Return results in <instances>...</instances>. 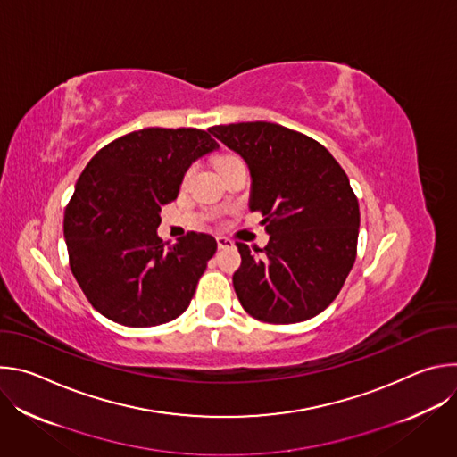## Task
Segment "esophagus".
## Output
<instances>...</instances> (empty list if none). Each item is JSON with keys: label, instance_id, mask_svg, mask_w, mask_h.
Returning a JSON list of instances; mask_svg holds the SVG:
<instances>
[{"label": "esophagus", "instance_id": "34e87169", "mask_svg": "<svg viewBox=\"0 0 457 457\" xmlns=\"http://www.w3.org/2000/svg\"><path fill=\"white\" fill-rule=\"evenodd\" d=\"M217 245L219 249H228V247H233V242L226 237H217Z\"/></svg>", "mask_w": 457, "mask_h": 457}]
</instances>
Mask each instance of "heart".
<instances>
[{"mask_svg":"<svg viewBox=\"0 0 457 457\" xmlns=\"http://www.w3.org/2000/svg\"><path fill=\"white\" fill-rule=\"evenodd\" d=\"M237 159H238V157H235V155H220V157L217 159V168L220 170V168H224L226 164H229V162H233V161H237ZM189 175H191V168L184 173V180H186Z\"/></svg>","mask_w":457,"mask_h":457,"instance_id":"heart-1","label":"heart"}]
</instances>
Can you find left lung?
<instances>
[{"label": "left lung", "instance_id": "left-lung-1", "mask_svg": "<svg viewBox=\"0 0 457 457\" xmlns=\"http://www.w3.org/2000/svg\"><path fill=\"white\" fill-rule=\"evenodd\" d=\"M210 132L247 162L251 212L264 217L270 244L237 242L233 287L242 307L266 323L320 314L340 293L356 260L360 206L349 177L318 141L256 120Z\"/></svg>", "mask_w": 457, "mask_h": 457}]
</instances>
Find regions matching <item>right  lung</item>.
<instances>
[{"label": "right lung", "instance_id": "add662e5", "mask_svg": "<svg viewBox=\"0 0 457 457\" xmlns=\"http://www.w3.org/2000/svg\"><path fill=\"white\" fill-rule=\"evenodd\" d=\"M219 148L197 128H145L103 146L64 208L69 262L96 311L128 328L180 316L217 251L208 233L177 244L157 237L161 206L171 203L187 166Z\"/></svg>", "mask_w": 457, "mask_h": 457}]
</instances>
